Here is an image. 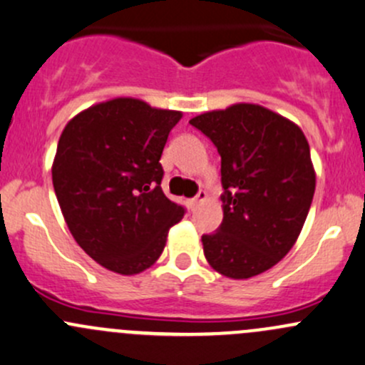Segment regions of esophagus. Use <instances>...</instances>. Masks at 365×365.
<instances>
[{
  "instance_id": "1",
  "label": "esophagus",
  "mask_w": 365,
  "mask_h": 365,
  "mask_svg": "<svg viewBox=\"0 0 365 365\" xmlns=\"http://www.w3.org/2000/svg\"><path fill=\"white\" fill-rule=\"evenodd\" d=\"M206 197H208V194H206L205 190H201V192H199L197 195H195V197H192V199H190V201H189L190 208H192V210L197 208V206L201 205V202L206 201Z\"/></svg>"
}]
</instances>
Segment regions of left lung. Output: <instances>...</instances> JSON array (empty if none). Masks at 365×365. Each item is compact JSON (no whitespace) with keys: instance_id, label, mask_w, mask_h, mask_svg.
Listing matches in <instances>:
<instances>
[{"instance_id":"obj_1","label":"left lung","mask_w":365,"mask_h":365,"mask_svg":"<svg viewBox=\"0 0 365 365\" xmlns=\"http://www.w3.org/2000/svg\"><path fill=\"white\" fill-rule=\"evenodd\" d=\"M222 157V210L217 232L201 237L217 273L247 279L276 266L297 241L317 175L297 124L253 103H236L190 118Z\"/></svg>"}]
</instances>
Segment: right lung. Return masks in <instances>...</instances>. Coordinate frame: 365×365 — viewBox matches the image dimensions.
Instances as JSON below:
<instances>
[{
    "mask_svg": "<svg viewBox=\"0 0 365 365\" xmlns=\"http://www.w3.org/2000/svg\"><path fill=\"white\" fill-rule=\"evenodd\" d=\"M182 112L113 98L76 113L63 129L52 183L68 229L113 273L148 269L183 208L164 195L163 155Z\"/></svg>",
    "mask_w": 365,
    "mask_h": 365,
    "instance_id": "obj_1",
    "label": "right lung"
}]
</instances>
